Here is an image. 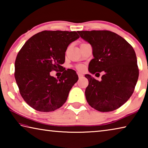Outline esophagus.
Listing matches in <instances>:
<instances>
[{
    "instance_id": "esophagus-1",
    "label": "esophagus",
    "mask_w": 148,
    "mask_h": 148,
    "mask_svg": "<svg viewBox=\"0 0 148 148\" xmlns=\"http://www.w3.org/2000/svg\"><path fill=\"white\" fill-rule=\"evenodd\" d=\"M77 75H78L79 78H81V77H84V74H82L81 73H78V74H77Z\"/></svg>"
}]
</instances>
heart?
I'll return each mask as SVG.
<instances>
[{"instance_id":"heart-1","label":"heart","mask_w":148,"mask_h":148,"mask_svg":"<svg viewBox=\"0 0 148 148\" xmlns=\"http://www.w3.org/2000/svg\"><path fill=\"white\" fill-rule=\"evenodd\" d=\"M76 69L78 71L82 72V71H84V70H85V66H84V64H77V65H76Z\"/></svg>"}]
</instances>
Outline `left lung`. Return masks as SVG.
<instances>
[{
    "instance_id": "8db88e82",
    "label": "left lung",
    "mask_w": 148,
    "mask_h": 148,
    "mask_svg": "<svg viewBox=\"0 0 148 148\" xmlns=\"http://www.w3.org/2000/svg\"><path fill=\"white\" fill-rule=\"evenodd\" d=\"M91 45L94 59L89 71L101 81L86 74L89 85L86 97L88 104L99 112H112L124 104L134 92L139 76L133 47L125 40L110 31H77Z\"/></svg>"
}]
</instances>
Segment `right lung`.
<instances>
[{
    "label": "right lung",
    "mask_w": 148,
    "mask_h": 148,
    "mask_svg": "<svg viewBox=\"0 0 148 148\" xmlns=\"http://www.w3.org/2000/svg\"><path fill=\"white\" fill-rule=\"evenodd\" d=\"M79 38L76 31H44L34 34L19 50L15 61L14 76L22 98L32 108L49 112L66 101L78 76L74 70H62L65 52ZM61 70L57 80L50 72Z\"/></svg>",
    "instance_id": "right-lung-1"
}]
</instances>
